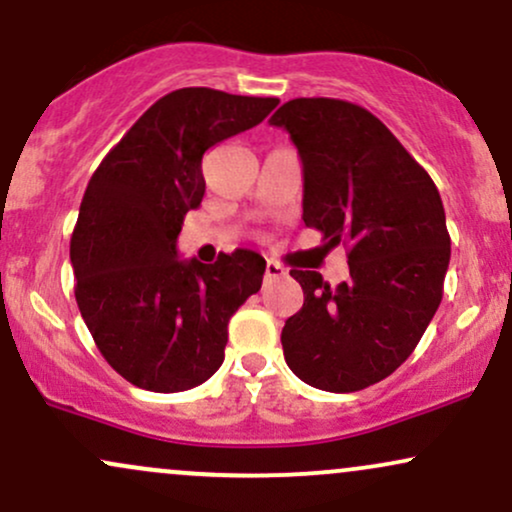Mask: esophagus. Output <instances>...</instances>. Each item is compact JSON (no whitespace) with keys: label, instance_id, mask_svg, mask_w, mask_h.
I'll return each mask as SVG.
<instances>
[{"label":"esophagus","instance_id":"34e87169","mask_svg":"<svg viewBox=\"0 0 512 512\" xmlns=\"http://www.w3.org/2000/svg\"><path fill=\"white\" fill-rule=\"evenodd\" d=\"M281 276H286V269H283L279 262L269 260L267 267H264V279L272 281V279H281Z\"/></svg>","mask_w":512,"mask_h":512}]
</instances>
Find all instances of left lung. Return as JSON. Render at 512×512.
<instances>
[{
	"mask_svg": "<svg viewBox=\"0 0 512 512\" xmlns=\"http://www.w3.org/2000/svg\"><path fill=\"white\" fill-rule=\"evenodd\" d=\"M303 162V221L348 245L350 279L329 286L291 269L305 303L281 331L283 357L315 389L353 393L408 360L434 312L451 260L434 181L367 109L298 97L269 119Z\"/></svg>",
	"mask_w": 512,
	"mask_h": 512,
	"instance_id": "left-lung-1",
	"label": "left lung"
}]
</instances>
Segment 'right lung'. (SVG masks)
Wrapping results in <instances>:
<instances>
[{"mask_svg":"<svg viewBox=\"0 0 512 512\" xmlns=\"http://www.w3.org/2000/svg\"><path fill=\"white\" fill-rule=\"evenodd\" d=\"M276 104L212 88L169 92L85 188L71 236L76 303L104 360L138 389L176 393L212 377L229 319L260 291L262 255L181 260L176 238L205 195L202 155L262 123Z\"/></svg>","mask_w":512,"mask_h":512,"instance_id":"add662e5","label":"right lung"}]
</instances>
